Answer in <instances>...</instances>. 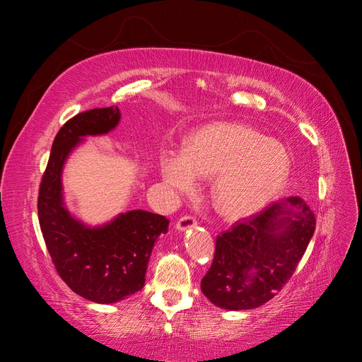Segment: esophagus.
<instances>
[{
  "label": "esophagus",
  "instance_id": "esophagus-1",
  "mask_svg": "<svg viewBox=\"0 0 362 362\" xmlns=\"http://www.w3.org/2000/svg\"><path fill=\"white\" fill-rule=\"evenodd\" d=\"M196 223H198V221H196L194 216L185 214V216H182V217L178 218L177 229H178V231H185V229H190V228L196 226Z\"/></svg>",
  "mask_w": 362,
  "mask_h": 362
}]
</instances>
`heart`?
<instances>
[{
  "label": "heart",
  "mask_w": 362,
  "mask_h": 362,
  "mask_svg": "<svg viewBox=\"0 0 362 362\" xmlns=\"http://www.w3.org/2000/svg\"><path fill=\"white\" fill-rule=\"evenodd\" d=\"M163 177L189 190L196 177H216L211 198L226 217H245L275 201L291 172L287 148L242 124L206 125L189 139L184 154L161 158Z\"/></svg>",
  "instance_id": "b5f03b06"
}]
</instances>
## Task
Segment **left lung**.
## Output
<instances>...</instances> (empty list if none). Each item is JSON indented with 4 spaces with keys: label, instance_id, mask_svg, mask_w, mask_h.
I'll list each match as a JSON object with an SVG mask.
<instances>
[{
    "label": "left lung",
    "instance_id": "obj_1",
    "mask_svg": "<svg viewBox=\"0 0 362 362\" xmlns=\"http://www.w3.org/2000/svg\"><path fill=\"white\" fill-rule=\"evenodd\" d=\"M315 229V217L298 196L273 202L235 222L216 238L202 293L218 308L252 310L264 305L293 276Z\"/></svg>",
    "mask_w": 362,
    "mask_h": 362
}]
</instances>
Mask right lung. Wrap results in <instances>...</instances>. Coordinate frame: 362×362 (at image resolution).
Returning a JSON list of instances; mask_svg holds the SVG:
<instances>
[{
  "label": "right lung",
  "instance_id": "1",
  "mask_svg": "<svg viewBox=\"0 0 362 362\" xmlns=\"http://www.w3.org/2000/svg\"><path fill=\"white\" fill-rule=\"evenodd\" d=\"M119 119L117 107L93 108L69 119L54 139L37 198L42 235L59 276L72 291L96 303L124 300L144 288L152 247L169 228L166 217L144 210L90 228L63 204L62 170L71 151L84 136L107 134Z\"/></svg>",
  "mask_w": 362,
  "mask_h": 362
}]
</instances>
